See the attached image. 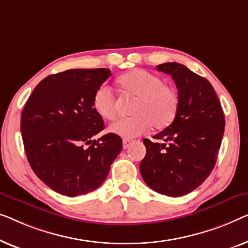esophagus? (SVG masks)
Segmentation results:
<instances>
[{"label": "esophagus", "instance_id": "34e87169", "mask_svg": "<svg viewBox=\"0 0 248 248\" xmlns=\"http://www.w3.org/2000/svg\"><path fill=\"white\" fill-rule=\"evenodd\" d=\"M132 142H134V140H132V139H124L123 140V146H124V149H127L129 146H130Z\"/></svg>", "mask_w": 248, "mask_h": 248}]
</instances>
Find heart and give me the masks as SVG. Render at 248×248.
<instances>
[{
  "instance_id": "heart-1",
  "label": "heart",
  "mask_w": 248,
  "mask_h": 248,
  "mask_svg": "<svg viewBox=\"0 0 248 248\" xmlns=\"http://www.w3.org/2000/svg\"><path fill=\"white\" fill-rule=\"evenodd\" d=\"M117 84L124 95L135 96L132 117L116 121L109 131L121 138L137 137L152 128L164 129L173 123L179 110V94L164 84L159 76L145 69H134L118 78ZM95 112L106 120L117 117L116 96L109 86L101 85L93 96Z\"/></svg>"
}]
</instances>
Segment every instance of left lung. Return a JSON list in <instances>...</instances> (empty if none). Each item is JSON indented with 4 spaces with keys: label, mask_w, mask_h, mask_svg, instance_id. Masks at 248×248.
I'll return each mask as SVG.
<instances>
[{
    "label": "left lung",
    "mask_w": 248,
    "mask_h": 248,
    "mask_svg": "<svg viewBox=\"0 0 248 248\" xmlns=\"http://www.w3.org/2000/svg\"><path fill=\"white\" fill-rule=\"evenodd\" d=\"M172 76L179 110L166 129L154 136L163 144L144 139L146 156L140 174L156 192L181 197L200 186L214 170L225 131L220 101L207 78L179 62L157 65Z\"/></svg>",
    "instance_id": "obj_1"
}]
</instances>
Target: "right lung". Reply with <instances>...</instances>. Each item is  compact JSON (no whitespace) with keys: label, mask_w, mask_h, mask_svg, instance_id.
Here are the masks:
<instances>
[{"label":"right lung","mask_w":248,"mask_h":248,"mask_svg":"<svg viewBox=\"0 0 248 248\" xmlns=\"http://www.w3.org/2000/svg\"><path fill=\"white\" fill-rule=\"evenodd\" d=\"M111 75L107 68L68 69L44 78L21 116L24 151L31 169L51 190L78 197L97 189L123 149L107 134L93 108L95 91Z\"/></svg>","instance_id":"right-lung-1"}]
</instances>
